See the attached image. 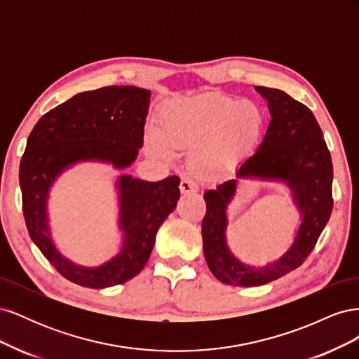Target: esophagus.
Returning a JSON list of instances; mask_svg holds the SVG:
<instances>
[{"mask_svg": "<svg viewBox=\"0 0 359 359\" xmlns=\"http://www.w3.org/2000/svg\"><path fill=\"white\" fill-rule=\"evenodd\" d=\"M180 190H181L182 194H189V193H196L199 190V187H198L196 182H193L191 180L184 178L180 182Z\"/></svg>", "mask_w": 359, "mask_h": 359, "instance_id": "1", "label": "esophagus"}]
</instances>
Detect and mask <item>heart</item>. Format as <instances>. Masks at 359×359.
<instances>
[{
  "mask_svg": "<svg viewBox=\"0 0 359 359\" xmlns=\"http://www.w3.org/2000/svg\"><path fill=\"white\" fill-rule=\"evenodd\" d=\"M264 114L253 102L220 93L182 97L163 107L157 130L147 137L149 153L170 158L172 149H194L190 168L211 178L229 168L262 135Z\"/></svg>",
  "mask_w": 359,
  "mask_h": 359,
  "instance_id": "heart-1",
  "label": "heart"
}]
</instances>
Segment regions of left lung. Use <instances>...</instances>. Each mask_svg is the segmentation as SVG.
Wrapping results in <instances>:
<instances>
[{
    "mask_svg": "<svg viewBox=\"0 0 359 359\" xmlns=\"http://www.w3.org/2000/svg\"><path fill=\"white\" fill-rule=\"evenodd\" d=\"M268 102L271 121L262 142L235 172V178L206 190L202 222L203 255L212 276L224 285H266L298 268L316 244L332 211V161L322 130L307 106L276 88H255ZM238 179L281 183L300 214V224L285 253L262 267L243 263L226 244V208Z\"/></svg>",
    "mask_w": 359,
    "mask_h": 359,
    "instance_id": "1",
    "label": "left lung"
}]
</instances>
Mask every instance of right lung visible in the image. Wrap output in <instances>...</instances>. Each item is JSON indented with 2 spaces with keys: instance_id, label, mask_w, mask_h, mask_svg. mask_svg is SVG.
I'll return each instance as SVG.
<instances>
[{
  "instance_id": "add662e5",
  "label": "right lung",
  "mask_w": 359,
  "mask_h": 359,
  "mask_svg": "<svg viewBox=\"0 0 359 359\" xmlns=\"http://www.w3.org/2000/svg\"><path fill=\"white\" fill-rule=\"evenodd\" d=\"M151 91L139 86H104L76 94L43 115L28 137L19 184L31 240L61 276L76 285L104 289L126 283L144 269L156 235L180 199V178L157 182L123 173L115 178L118 252L97 266L73 262L53 243L49 219L50 190L69 169L102 163L127 169L144 145Z\"/></svg>"
}]
</instances>
